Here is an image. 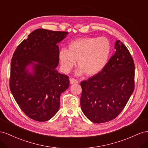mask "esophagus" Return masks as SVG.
<instances>
[{
    "label": "esophagus",
    "mask_w": 148,
    "mask_h": 148,
    "mask_svg": "<svg viewBox=\"0 0 148 148\" xmlns=\"http://www.w3.org/2000/svg\"><path fill=\"white\" fill-rule=\"evenodd\" d=\"M69 81H70V84H75V83H78L79 82V81H77V80L75 79L74 78H71L69 79Z\"/></svg>",
    "instance_id": "obj_1"
}]
</instances>
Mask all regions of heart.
Masks as SVG:
<instances>
[{
	"instance_id": "heart-1",
	"label": "heart",
	"mask_w": 148,
	"mask_h": 148,
	"mask_svg": "<svg viewBox=\"0 0 148 148\" xmlns=\"http://www.w3.org/2000/svg\"><path fill=\"white\" fill-rule=\"evenodd\" d=\"M111 51L112 45L107 38H83L71 42L68 50L61 49L58 56L65 73L71 71L77 61L79 68L77 74L86 73L92 76L100 73L107 66Z\"/></svg>"
}]
</instances>
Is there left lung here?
I'll list each match as a JSON object with an SVG mask.
<instances>
[{
    "label": "left lung",
    "mask_w": 148,
    "mask_h": 148,
    "mask_svg": "<svg viewBox=\"0 0 148 148\" xmlns=\"http://www.w3.org/2000/svg\"><path fill=\"white\" fill-rule=\"evenodd\" d=\"M115 53L100 73L81 82L82 111L94 123H105L115 119L134 90L133 58L120 40L115 41Z\"/></svg>",
    "instance_id": "left-lung-1"
}]
</instances>
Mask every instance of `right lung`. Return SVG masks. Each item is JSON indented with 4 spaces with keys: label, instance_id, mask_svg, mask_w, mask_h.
<instances>
[{
    "label": "right lung",
    "instance_id": "obj_1",
    "mask_svg": "<svg viewBox=\"0 0 148 148\" xmlns=\"http://www.w3.org/2000/svg\"><path fill=\"white\" fill-rule=\"evenodd\" d=\"M68 33L37 29L16 48L11 61L10 88L21 110L30 119L46 121L59 110L69 77L56 69L59 47Z\"/></svg>",
    "mask_w": 148,
    "mask_h": 148
}]
</instances>
